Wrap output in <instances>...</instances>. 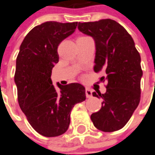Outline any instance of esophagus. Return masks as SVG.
Returning <instances> with one entry per match:
<instances>
[{
    "instance_id": "34e87169",
    "label": "esophagus",
    "mask_w": 155,
    "mask_h": 155,
    "mask_svg": "<svg viewBox=\"0 0 155 155\" xmlns=\"http://www.w3.org/2000/svg\"><path fill=\"white\" fill-rule=\"evenodd\" d=\"M85 93H86V96L87 98H91L92 97V91L89 88H86Z\"/></svg>"
}]
</instances>
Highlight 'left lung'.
<instances>
[{
	"label": "left lung",
	"mask_w": 155,
	"mask_h": 155,
	"mask_svg": "<svg viewBox=\"0 0 155 155\" xmlns=\"http://www.w3.org/2000/svg\"><path fill=\"white\" fill-rule=\"evenodd\" d=\"M78 29L94 38V71L103 72L104 75L100 81L106 82L104 94L99 90L92 93L103 103L101 110L90 118L100 131H118L129 121L140 101V55L131 35L114 20L79 23Z\"/></svg>",
	"instance_id": "left-lung-1"
}]
</instances>
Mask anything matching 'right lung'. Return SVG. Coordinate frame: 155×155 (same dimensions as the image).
<instances>
[{
    "instance_id": "1",
    "label": "right lung",
    "mask_w": 155,
    "mask_h": 155,
    "mask_svg": "<svg viewBox=\"0 0 155 155\" xmlns=\"http://www.w3.org/2000/svg\"><path fill=\"white\" fill-rule=\"evenodd\" d=\"M77 22H45L24 38L16 58L15 82L18 104L32 128L45 137H57L68 131L74 106L85 101L80 83L52 85L54 64L59 62L58 46L73 34Z\"/></svg>"
}]
</instances>
